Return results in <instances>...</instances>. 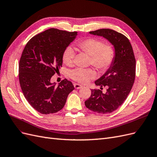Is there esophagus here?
Instances as JSON below:
<instances>
[{
	"mask_svg": "<svg viewBox=\"0 0 157 157\" xmlns=\"http://www.w3.org/2000/svg\"><path fill=\"white\" fill-rule=\"evenodd\" d=\"M74 87L76 89H81L83 86H82V85H79L78 83H74Z\"/></svg>",
	"mask_w": 157,
	"mask_h": 157,
	"instance_id": "34e87169",
	"label": "esophagus"
}]
</instances>
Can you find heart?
<instances>
[{
	"label": "heart",
	"instance_id": "b5f03b06",
	"mask_svg": "<svg viewBox=\"0 0 157 157\" xmlns=\"http://www.w3.org/2000/svg\"><path fill=\"white\" fill-rule=\"evenodd\" d=\"M82 51L91 57V63L100 70H105L109 68L113 60L114 51L110 45H104L101 41L89 38L80 41L77 43ZM75 52L71 47L65 48L62 54V60L67 66L73 64ZM96 73L91 68H77L71 71L70 77L74 81L81 83H87L89 80L95 77Z\"/></svg>",
	"mask_w": 157,
	"mask_h": 157
}]
</instances>
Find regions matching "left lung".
Returning <instances> with one entry per match:
<instances>
[{"label": "left lung", "mask_w": 157, "mask_h": 157, "mask_svg": "<svg viewBox=\"0 0 157 157\" xmlns=\"http://www.w3.org/2000/svg\"><path fill=\"white\" fill-rule=\"evenodd\" d=\"M89 33L108 40L114 48V56L109 69L95 82L101 89L106 86V93L91 89V95L85 105L97 113H110L123 104L132 88L136 77L135 56L128 39L117 31L101 29Z\"/></svg>", "instance_id": "8db88e82"}]
</instances>
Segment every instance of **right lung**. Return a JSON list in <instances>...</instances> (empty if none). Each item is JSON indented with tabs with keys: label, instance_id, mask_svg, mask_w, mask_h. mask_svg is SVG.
<instances>
[{
	"label": "right lung",
	"instance_id": "obj_1",
	"mask_svg": "<svg viewBox=\"0 0 157 157\" xmlns=\"http://www.w3.org/2000/svg\"><path fill=\"white\" fill-rule=\"evenodd\" d=\"M77 35V31L51 28L35 35L26 44L19 63L20 84L26 100L40 113L60 110L74 89L72 83L66 79L58 86L51 79L62 67L65 48Z\"/></svg>",
	"mask_w": 157,
	"mask_h": 157
}]
</instances>
